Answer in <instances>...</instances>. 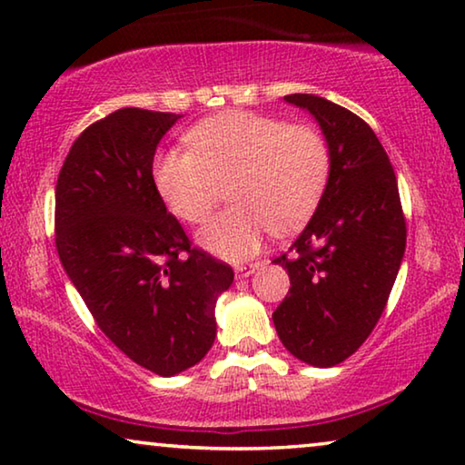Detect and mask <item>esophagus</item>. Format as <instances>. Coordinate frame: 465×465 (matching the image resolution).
I'll return each mask as SVG.
<instances>
[{"mask_svg": "<svg viewBox=\"0 0 465 465\" xmlns=\"http://www.w3.org/2000/svg\"><path fill=\"white\" fill-rule=\"evenodd\" d=\"M258 262H252V264H237L234 266V275H237L239 279H243V277H250L253 271H258Z\"/></svg>", "mask_w": 465, "mask_h": 465, "instance_id": "obj_1", "label": "esophagus"}]
</instances>
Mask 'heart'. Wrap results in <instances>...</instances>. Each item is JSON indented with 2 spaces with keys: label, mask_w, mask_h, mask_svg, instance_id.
Masks as SVG:
<instances>
[{
  "label": "heart",
  "mask_w": 465,
  "mask_h": 465,
  "mask_svg": "<svg viewBox=\"0 0 465 465\" xmlns=\"http://www.w3.org/2000/svg\"><path fill=\"white\" fill-rule=\"evenodd\" d=\"M190 150L156 156L152 175L169 212L203 224L228 193L232 203L199 232L207 252L245 260L271 231L288 232L315 212L330 177V145L311 124L228 110L186 133Z\"/></svg>",
  "instance_id": "b5f03b06"
}]
</instances>
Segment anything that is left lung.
Wrapping results in <instances>:
<instances>
[{
  "instance_id": "1",
  "label": "left lung",
  "mask_w": 465,
  "mask_h": 465,
  "mask_svg": "<svg viewBox=\"0 0 465 465\" xmlns=\"http://www.w3.org/2000/svg\"><path fill=\"white\" fill-rule=\"evenodd\" d=\"M320 123L330 177L313 218L272 260L292 288L272 313L283 347L330 368L358 351L383 315L406 247V220L390 156L360 116L315 94H288Z\"/></svg>"
}]
</instances>
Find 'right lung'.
<instances>
[{
  "label": "right lung",
  "mask_w": 465,
  "mask_h": 465,
  "mask_svg": "<svg viewBox=\"0 0 465 465\" xmlns=\"http://www.w3.org/2000/svg\"><path fill=\"white\" fill-rule=\"evenodd\" d=\"M180 114L123 107L75 139L54 193L61 264L107 339L161 377L215 339V301L234 272L193 247L154 186L152 163Z\"/></svg>",
  "instance_id": "right-lung-1"
}]
</instances>
